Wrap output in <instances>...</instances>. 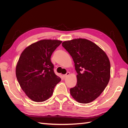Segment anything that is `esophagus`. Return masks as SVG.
I'll return each instance as SVG.
<instances>
[{
  "instance_id": "obj_1",
  "label": "esophagus",
  "mask_w": 128,
  "mask_h": 128,
  "mask_svg": "<svg viewBox=\"0 0 128 128\" xmlns=\"http://www.w3.org/2000/svg\"><path fill=\"white\" fill-rule=\"evenodd\" d=\"M69 74H70V73H69V72H67L66 74L63 75V77H64V78H66V77H67L68 76H69Z\"/></svg>"
}]
</instances>
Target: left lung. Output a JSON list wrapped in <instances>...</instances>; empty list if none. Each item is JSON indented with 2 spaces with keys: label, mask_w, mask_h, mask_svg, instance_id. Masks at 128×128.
Listing matches in <instances>:
<instances>
[{
  "label": "left lung",
  "mask_w": 128,
  "mask_h": 128,
  "mask_svg": "<svg viewBox=\"0 0 128 128\" xmlns=\"http://www.w3.org/2000/svg\"><path fill=\"white\" fill-rule=\"evenodd\" d=\"M62 45L72 56L77 73L76 86L70 89L71 96L80 103L93 102L110 81L109 58L97 45L84 38L64 41Z\"/></svg>",
  "instance_id": "1"
}]
</instances>
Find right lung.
Wrapping results in <instances>:
<instances>
[{"label": "right lung", "mask_w": 128, "mask_h": 128, "mask_svg": "<svg viewBox=\"0 0 128 128\" xmlns=\"http://www.w3.org/2000/svg\"><path fill=\"white\" fill-rule=\"evenodd\" d=\"M61 42L59 40H40L28 46L21 54L16 66V76L22 90L32 101L48 100L60 82L50 59Z\"/></svg>", "instance_id": "obj_1"}]
</instances>
